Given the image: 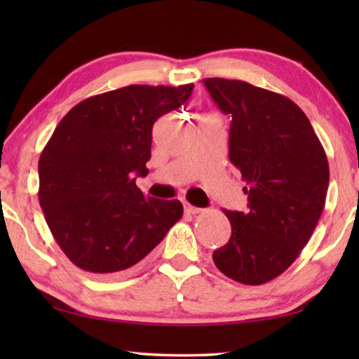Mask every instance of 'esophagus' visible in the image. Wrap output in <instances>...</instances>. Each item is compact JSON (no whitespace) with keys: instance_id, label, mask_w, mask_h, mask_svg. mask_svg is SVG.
Masks as SVG:
<instances>
[{"instance_id":"obj_1","label":"esophagus","mask_w":359,"mask_h":359,"mask_svg":"<svg viewBox=\"0 0 359 359\" xmlns=\"http://www.w3.org/2000/svg\"><path fill=\"white\" fill-rule=\"evenodd\" d=\"M184 209H185L187 214H191V215H194V214H199V212H201V209H199V208H194V205L188 204V203H185V204H184Z\"/></svg>"}]
</instances>
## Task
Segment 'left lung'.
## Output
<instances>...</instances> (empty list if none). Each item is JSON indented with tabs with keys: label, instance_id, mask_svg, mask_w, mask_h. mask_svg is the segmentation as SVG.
<instances>
[{
	"label": "left lung",
	"instance_id": "1",
	"mask_svg": "<svg viewBox=\"0 0 359 359\" xmlns=\"http://www.w3.org/2000/svg\"><path fill=\"white\" fill-rule=\"evenodd\" d=\"M212 100L229 114V161L248 194L247 212L223 210L228 244L215 266L244 285H263L299 257L325 208L330 166L301 107L280 93L244 81L204 79Z\"/></svg>",
	"mask_w": 359,
	"mask_h": 359
}]
</instances>
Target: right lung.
<instances>
[{
  "label": "right lung",
  "mask_w": 359,
  "mask_h": 359,
  "mask_svg": "<svg viewBox=\"0 0 359 359\" xmlns=\"http://www.w3.org/2000/svg\"><path fill=\"white\" fill-rule=\"evenodd\" d=\"M193 83L128 85L65 115L39 158V204L63 253L112 276L137 264L184 215L179 199L144 196L154 123L190 98Z\"/></svg>",
  "instance_id": "1"
}]
</instances>
